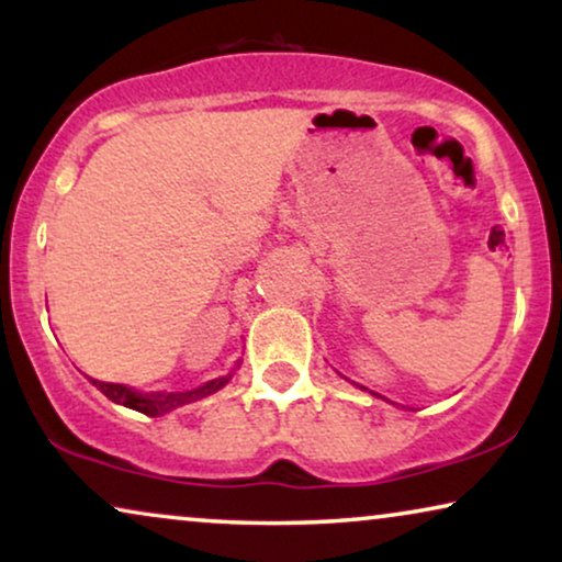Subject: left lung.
<instances>
[{
    "label": "left lung",
    "instance_id": "left-lung-1",
    "mask_svg": "<svg viewBox=\"0 0 562 562\" xmlns=\"http://www.w3.org/2000/svg\"><path fill=\"white\" fill-rule=\"evenodd\" d=\"M352 386H358V383H356V381H352ZM358 389H363V391H368L366 386H358ZM371 394H373V396H379V394H375V391H371ZM379 398H383V396H379ZM383 402H389V398H383ZM391 404H394V402H391Z\"/></svg>",
    "mask_w": 562,
    "mask_h": 562
}]
</instances>
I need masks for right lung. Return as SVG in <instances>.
<instances>
[{
    "instance_id": "1",
    "label": "right lung",
    "mask_w": 562,
    "mask_h": 562,
    "mask_svg": "<svg viewBox=\"0 0 562 562\" xmlns=\"http://www.w3.org/2000/svg\"><path fill=\"white\" fill-rule=\"evenodd\" d=\"M240 363L243 360H237L233 371H227L225 375H217V379L206 381V383H202V386L189 389V391H150V394H145V391L125 386V383H106V381H97V379H91V383H94V386L114 404L127 406V409H135L140 414H148V417H164V414L179 409V406H183V404L199 402V398L217 394L220 389H225L227 383L233 381V375L237 368H240Z\"/></svg>"
}]
</instances>
